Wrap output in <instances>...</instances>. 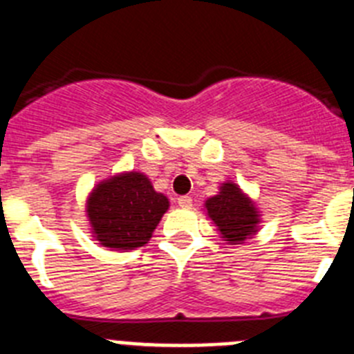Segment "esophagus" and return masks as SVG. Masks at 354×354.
I'll list each match as a JSON object with an SVG mask.
<instances>
[{"label": "esophagus", "instance_id": "34e87169", "mask_svg": "<svg viewBox=\"0 0 354 354\" xmlns=\"http://www.w3.org/2000/svg\"><path fill=\"white\" fill-rule=\"evenodd\" d=\"M178 205H180L181 208H190L192 207V198H190V196H180V198H178Z\"/></svg>", "mask_w": 354, "mask_h": 354}]
</instances>
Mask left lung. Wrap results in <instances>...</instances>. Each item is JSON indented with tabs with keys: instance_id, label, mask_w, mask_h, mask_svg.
Instances as JSON below:
<instances>
[{
	"instance_id": "8db88e82",
	"label": "left lung",
	"mask_w": 354,
	"mask_h": 354,
	"mask_svg": "<svg viewBox=\"0 0 354 354\" xmlns=\"http://www.w3.org/2000/svg\"><path fill=\"white\" fill-rule=\"evenodd\" d=\"M205 207L208 217L230 244H241L257 232V208L232 181L224 183L219 194L208 199Z\"/></svg>"
}]
</instances>
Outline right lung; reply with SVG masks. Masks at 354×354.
Returning <instances> with one entry per match:
<instances>
[{
    "instance_id": "right-lung-1",
    "label": "right lung",
    "mask_w": 354,
    "mask_h": 354,
    "mask_svg": "<svg viewBox=\"0 0 354 354\" xmlns=\"http://www.w3.org/2000/svg\"><path fill=\"white\" fill-rule=\"evenodd\" d=\"M167 208V198L156 192L142 173L119 174L103 181L87 203L94 235L101 245L113 250L147 244Z\"/></svg>"
}]
</instances>
